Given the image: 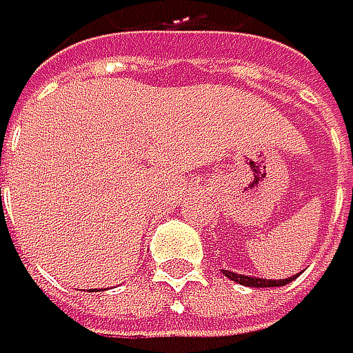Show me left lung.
Masks as SVG:
<instances>
[{"label": "left lung", "instance_id": "8db88e82", "mask_svg": "<svg viewBox=\"0 0 353 353\" xmlns=\"http://www.w3.org/2000/svg\"><path fill=\"white\" fill-rule=\"evenodd\" d=\"M224 274L230 281H237V283L248 285V288H279V285H285V283L296 279V276H290V279H257V276H246V274H237V272H230V270H224Z\"/></svg>", "mask_w": 353, "mask_h": 353}]
</instances>
